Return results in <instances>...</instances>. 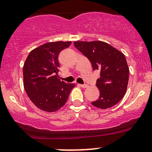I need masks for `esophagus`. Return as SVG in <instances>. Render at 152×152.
Returning a JSON list of instances; mask_svg holds the SVG:
<instances>
[{
    "instance_id": "1",
    "label": "esophagus",
    "mask_w": 152,
    "mask_h": 152,
    "mask_svg": "<svg viewBox=\"0 0 152 152\" xmlns=\"http://www.w3.org/2000/svg\"><path fill=\"white\" fill-rule=\"evenodd\" d=\"M79 86L82 88H87L88 87V85L87 84H79Z\"/></svg>"
}]
</instances>
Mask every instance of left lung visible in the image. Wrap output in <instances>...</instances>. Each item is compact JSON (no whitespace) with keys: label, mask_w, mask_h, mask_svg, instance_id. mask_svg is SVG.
Segmentation results:
<instances>
[{"label":"left lung","mask_w":152,"mask_h":152,"mask_svg":"<svg viewBox=\"0 0 152 152\" xmlns=\"http://www.w3.org/2000/svg\"><path fill=\"white\" fill-rule=\"evenodd\" d=\"M74 45L89 59L93 70L100 71V77L96 82L100 96L92 104L107 109L118 104L126 92L129 78V69L125 55L102 41H77Z\"/></svg>","instance_id":"left-lung-1"}]
</instances>
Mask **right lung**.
Listing matches in <instances>:
<instances>
[{"instance_id":"add662e5","label":"right lung","mask_w":152,"mask_h":152,"mask_svg":"<svg viewBox=\"0 0 152 152\" xmlns=\"http://www.w3.org/2000/svg\"><path fill=\"white\" fill-rule=\"evenodd\" d=\"M72 42H53L42 45L30 52L23 67L24 87L31 102L46 112H55L68 100L74 83L59 78L58 57Z\"/></svg>"}]
</instances>
